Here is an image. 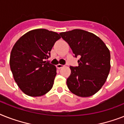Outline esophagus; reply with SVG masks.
<instances>
[{"label": "esophagus", "mask_w": 124, "mask_h": 124, "mask_svg": "<svg viewBox=\"0 0 124 124\" xmlns=\"http://www.w3.org/2000/svg\"><path fill=\"white\" fill-rule=\"evenodd\" d=\"M62 67H64V65H62V64H57V67L58 69H60V68H62Z\"/></svg>", "instance_id": "obj_1"}]
</instances>
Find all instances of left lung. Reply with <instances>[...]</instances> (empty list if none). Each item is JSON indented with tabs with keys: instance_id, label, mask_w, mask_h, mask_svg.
<instances>
[{
	"instance_id": "obj_1",
	"label": "left lung",
	"mask_w": 124,
	"mask_h": 124,
	"mask_svg": "<svg viewBox=\"0 0 124 124\" xmlns=\"http://www.w3.org/2000/svg\"><path fill=\"white\" fill-rule=\"evenodd\" d=\"M69 44L74 57H79L78 66H70L67 79L70 91L79 97H90L100 90L110 70V52L95 34L81 29L60 33Z\"/></svg>"
}]
</instances>
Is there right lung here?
Segmentation results:
<instances>
[{"mask_svg": "<svg viewBox=\"0 0 124 124\" xmlns=\"http://www.w3.org/2000/svg\"><path fill=\"white\" fill-rule=\"evenodd\" d=\"M60 36L45 29H35L22 36L13 46L10 67L19 88L32 97L45 95L53 86L56 67L47 59Z\"/></svg>", "mask_w": 124, "mask_h": 124, "instance_id": "obj_1", "label": "right lung"}]
</instances>
